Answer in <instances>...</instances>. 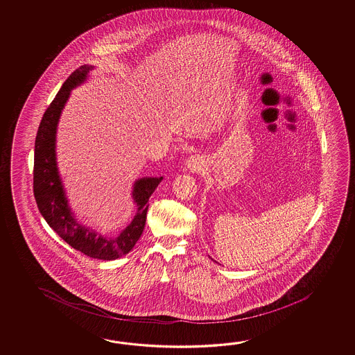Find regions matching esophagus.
<instances>
[{
    "label": "esophagus",
    "mask_w": 355,
    "mask_h": 355,
    "mask_svg": "<svg viewBox=\"0 0 355 355\" xmlns=\"http://www.w3.org/2000/svg\"><path fill=\"white\" fill-rule=\"evenodd\" d=\"M202 166H203V162H202L200 157L191 156V157H189V159L185 161V166H184V168H185L187 171H190V173H196V171H199V170L202 168Z\"/></svg>",
    "instance_id": "1"
}]
</instances>
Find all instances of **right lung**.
<instances>
[{
	"mask_svg": "<svg viewBox=\"0 0 355 355\" xmlns=\"http://www.w3.org/2000/svg\"><path fill=\"white\" fill-rule=\"evenodd\" d=\"M90 69L92 66L85 64L68 77L51 105L46 107L39 124L34 151V196L40 214L63 241L77 251H81L83 255L100 260H115L127 255L139 240L146 225L148 199L159 187L162 176L142 178L135 182L132 196L137 204L136 214L118 237L101 236L76 220L68 207L67 198L58 174L55 133L60 113L67 103L71 90L87 78Z\"/></svg>",
	"mask_w": 355,
	"mask_h": 355,
	"instance_id": "1",
	"label": "right lung"
}]
</instances>
